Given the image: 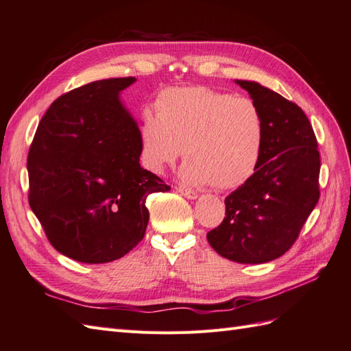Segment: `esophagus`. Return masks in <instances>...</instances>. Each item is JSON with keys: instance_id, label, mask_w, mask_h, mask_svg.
I'll list each match as a JSON object with an SVG mask.
<instances>
[{"instance_id": "1", "label": "esophagus", "mask_w": 351, "mask_h": 351, "mask_svg": "<svg viewBox=\"0 0 351 351\" xmlns=\"http://www.w3.org/2000/svg\"><path fill=\"white\" fill-rule=\"evenodd\" d=\"M176 190H178L179 194H182L184 197H186V199H190V200H194V199H197V197H199V194H197L195 191L188 190V188H185V186H178Z\"/></svg>"}]
</instances>
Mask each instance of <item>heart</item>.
<instances>
[{
  "label": "heart",
  "mask_w": 351,
  "mask_h": 351,
  "mask_svg": "<svg viewBox=\"0 0 351 351\" xmlns=\"http://www.w3.org/2000/svg\"><path fill=\"white\" fill-rule=\"evenodd\" d=\"M264 138L263 114L250 99L202 86L169 88L157 97L156 119L142 123V161L163 173L184 149V182L231 190L256 172Z\"/></svg>",
  "instance_id": "b5f03b06"
}]
</instances>
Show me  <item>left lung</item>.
Segmentation results:
<instances>
[{
  "label": "left lung",
  "mask_w": 351,
  "mask_h": 351,
  "mask_svg": "<svg viewBox=\"0 0 351 351\" xmlns=\"http://www.w3.org/2000/svg\"><path fill=\"white\" fill-rule=\"evenodd\" d=\"M263 114L265 138L254 176L226 199L209 245L239 264H264L291 249L319 202L320 156L307 115L255 82L234 80Z\"/></svg>",
  "instance_id": "8db88e82"
}]
</instances>
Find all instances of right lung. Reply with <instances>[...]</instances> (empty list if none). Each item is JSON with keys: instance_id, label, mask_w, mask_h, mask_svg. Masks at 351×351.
Segmentation results:
<instances>
[{"instance_id": "obj_1", "label": "right lung", "mask_w": 351, "mask_h": 351, "mask_svg": "<svg viewBox=\"0 0 351 351\" xmlns=\"http://www.w3.org/2000/svg\"><path fill=\"white\" fill-rule=\"evenodd\" d=\"M136 78H108L50 105L28 154L29 206L58 252L111 263L145 236L151 193L170 190L142 169L141 129L120 93Z\"/></svg>"}]
</instances>
